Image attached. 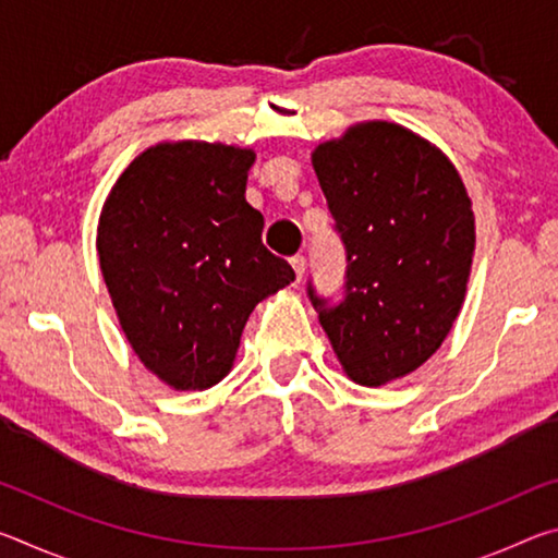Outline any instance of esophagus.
Returning a JSON list of instances; mask_svg holds the SVG:
<instances>
[{"label": "esophagus", "instance_id": "34e87169", "mask_svg": "<svg viewBox=\"0 0 558 558\" xmlns=\"http://www.w3.org/2000/svg\"><path fill=\"white\" fill-rule=\"evenodd\" d=\"M290 266H292V270H295L298 280H300L302 276H305V266H307L305 256H292V258H290Z\"/></svg>", "mask_w": 558, "mask_h": 558}]
</instances>
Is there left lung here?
Here are the masks:
<instances>
[{"mask_svg":"<svg viewBox=\"0 0 558 558\" xmlns=\"http://www.w3.org/2000/svg\"><path fill=\"white\" fill-rule=\"evenodd\" d=\"M313 167L347 272L317 310L347 376L381 386L418 369L448 337L465 298L475 216L448 157L393 122H364L319 145Z\"/></svg>","mask_w":558,"mask_h":558,"instance_id":"left-lung-1","label":"left lung"}]
</instances>
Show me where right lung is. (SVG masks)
Returning <instances> with one entry per match:
<instances>
[{"label": "right lung", "mask_w": 558, "mask_h": 558, "mask_svg": "<svg viewBox=\"0 0 558 558\" xmlns=\"http://www.w3.org/2000/svg\"><path fill=\"white\" fill-rule=\"evenodd\" d=\"M253 159L194 140L149 147L102 206L100 270L122 332L174 389L219 384L253 307L295 280L263 245V214L245 202Z\"/></svg>", "instance_id": "obj_1"}]
</instances>
